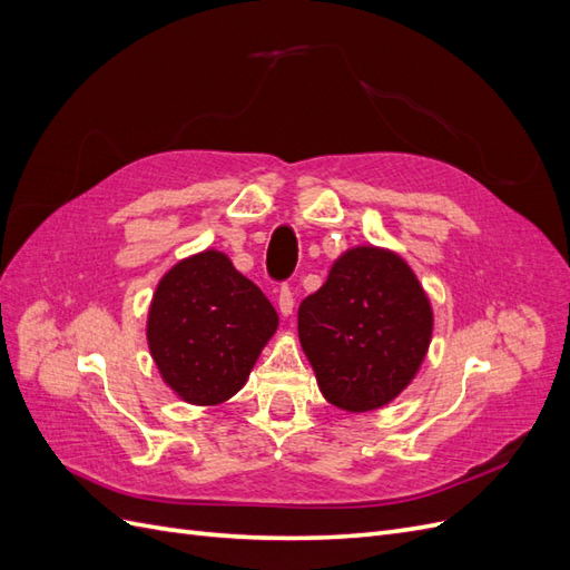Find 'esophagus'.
<instances>
[{
    "label": "esophagus",
    "mask_w": 570,
    "mask_h": 570,
    "mask_svg": "<svg viewBox=\"0 0 570 570\" xmlns=\"http://www.w3.org/2000/svg\"><path fill=\"white\" fill-rule=\"evenodd\" d=\"M278 308H281L283 316H289L292 308H295V292H292L289 285H283L278 289Z\"/></svg>",
    "instance_id": "obj_1"
}]
</instances>
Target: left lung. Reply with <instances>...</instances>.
<instances>
[{
    "label": "left lung",
    "instance_id": "1",
    "mask_svg": "<svg viewBox=\"0 0 570 570\" xmlns=\"http://www.w3.org/2000/svg\"><path fill=\"white\" fill-rule=\"evenodd\" d=\"M433 312L416 275L392 252H344L325 285L299 304V342L318 387L344 411L392 402L416 375Z\"/></svg>",
    "mask_w": 570,
    "mask_h": 570
}]
</instances>
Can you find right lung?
Returning <instances> with one entry per match:
<instances>
[{"label": "right lung", "instance_id": "1", "mask_svg": "<svg viewBox=\"0 0 570 570\" xmlns=\"http://www.w3.org/2000/svg\"><path fill=\"white\" fill-rule=\"evenodd\" d=\"M278 327L273 304L230 258L206 249L170 268L149 306V352L189 404L226 402Z\"/></svg>", "mask_w": 570, "mask_h": 570}]
</instances>
